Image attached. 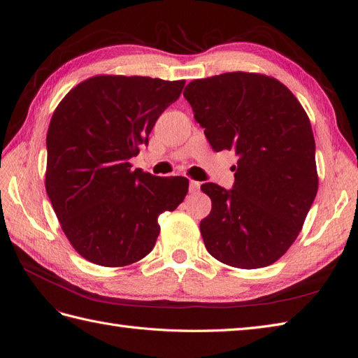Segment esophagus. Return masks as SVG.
I'll use <instances>...</instances> for the list:
<instances>
[{
	"label": "esophagus",
	"mask_w": 358,
	"mask_h": 358,
	"mask_svg": "<svg viewBox=\"0 0 358 358\" xmlns=\"http://www.w3.org/2000/svg\"><path fill=\"white\" fill-rule=\"evenodd\" d=\"M200 185H201V183H200V182H197V180H189V192H192V194L199 192Z\"/></svg>",
	"instance_id": "34e87169"
}]
</instances>
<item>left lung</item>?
Segmentation results:
<instances>
[{
    "label": "left lung",
    "instance_id": "left-lung-1",
    "mask_svg": "<svg viewBox=\"0 0 358 358\" xmlns=\"http://www.w3.org/2000/svg\"><path fill=\"white\" fill-rule=\"evenodd\" d=\"M183 96L212 149L239 155L233 189L201 185L212 200L200 222L206 249L231 267L273 264L297 239L318 191L305 109L278 79L246 71L192 80Z\"/></svg>",
    "mask_w": 358,
    "mask_h": 358
}]
</instances>
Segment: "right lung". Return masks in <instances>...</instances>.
<instances>
[{"instance_id":"add662e5","label":"right lung","mask_w":358,"mask_h":358,"mask_svg":"<svg viewBox=\"0 0 358 358\" xmlns=\"http://www.w3.org/2000/svg\"><path fill=\"white\" fill-rule=\"evenodd\" d=\"M183 86L99 74L76 85L53 112L45 185L64 234L88 262L124 267L142 259L155 246L158 216L185 199L187 178L152 176L129 162Z\"/></svg>"}]
</instances>
